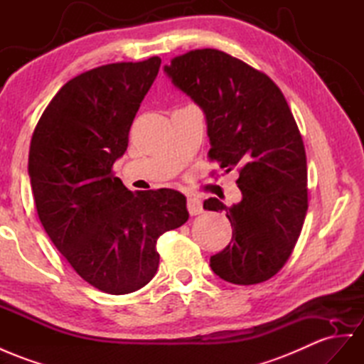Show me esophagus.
Returning a JSON list of instances; mask_svg holds the SVG:
<instances>
[{
  "label": "esophagus",
  "instance_id": "1",
  "mask_svg": "<svg viewBox=\"0 0 364 364\" xmlns=\"http://www.w3.org/2000/svg\"><path fill=\"white\" fill-rule=\"evenodd\" d=\"M188 210L191 215H200V213L203 212V203L200 198L197 197H188Z\"/></svg>",
  "mask_w": 364,
  "mask_h": 364
}]
</instances>
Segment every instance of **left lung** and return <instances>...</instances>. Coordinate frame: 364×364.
<instances>
[{"instance_id": "obj_1", "label": "left lung", "mask_w": 364, "mask_h": 364, "mask_svg": "<svg viewBox=\"0 0 364 364\" xmlns=\"http://www.w3.org/2000/svg\"><path fill=\"white\" fill-rule=\"evenodd\" d=\"M164 70L206 114L209 160L240 173L238 204L204 201V209L226 210L232 226L230 243L210 257L212 271L234 284L263 283L291 257L307 212L306 151L283 92L217 49L178 55Z\"/></svg>"}]
</instances>
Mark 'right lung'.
<instances>
[{"mask_svg":"<svg viewBox=\"0 0 364 364\" xmlns=\"http://www.w3.org/2000/svg\"><path fill=\"white\" fill-rule=\"evenodd\" d=\"M160 66L152 57L80 73L52 98L31 139V186L46 234L85 282L112 295L151 282L156 240L189 218L183 193L127 191L112 171Z\"/></svg>","mask_w":364,"mask_h":364,"instance_id":"add662e5","label":"right lung"}]
</instances>
